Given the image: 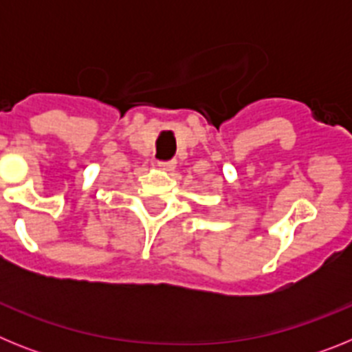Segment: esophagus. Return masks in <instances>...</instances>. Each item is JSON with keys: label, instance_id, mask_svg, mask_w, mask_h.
<instances>
[{"label": "esophagus", "instance_id": "esophagus-1", "mask_svg": "<svg viewBox=\"0 0 352 352\" xmlns=\"http://www.w3.org/2000/svg\"><path fill=\"white\" fill-rule=\"evenodd\" d=\"M158 167L164 170H173L176 167V162L174 160H160L158 162Z\"/></svg>", "mask_w": 352, "mask_h": 352}]
</instances>
